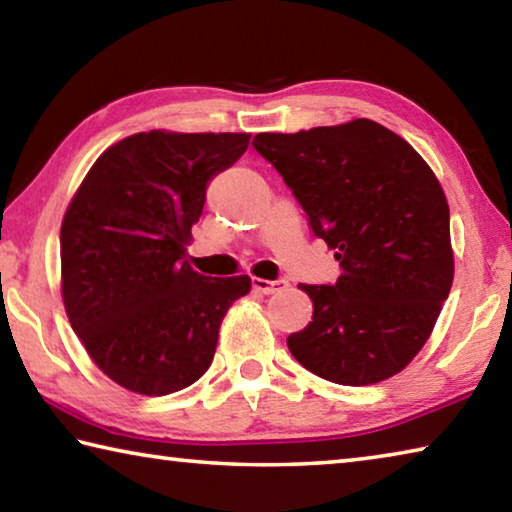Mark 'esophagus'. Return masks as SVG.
Returning a JSON list of instances; mask_svg holds the SVG:
<instances>
[{
    "mask_svg": "<svg viewBox=\"0 0 512 512\" xmlns=\"http://www.w3.org/2000/svg\"><path fill=\"white\" fill-rule=\"evenodd\" d=\"M287 287H289L287 280H262V277H253V289L264 293V296H271V293H277Z\"/></svg>",
    "mask_w": 512,
    "mask_h": 512,
    "instance_id": "obj_1",
    "label": "esophagus"
}]
</instances>
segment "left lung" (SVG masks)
<instances>
[{"instance_id":"obj_1","label":"left lung","mask_w":512,"mask_h":512,"mask_svg":"<svg viewBox=\"0 0 512 512\" xmlns=\"http://www.w3.org/2000/svg\"><path fill=\"white\" fill-rule=\"evenodd\" d=\"M253 146L343 271L334 284H298L314 316L287 339L291 354L343 386L397 375L429 339L454 280L449 205L433 171L370 119L259 133Z\"/></svg>"}]
</instances>
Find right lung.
I'll return each mask as SVG.
<instances>
[{
    "label": "right lung",
    "mask_w": 512,
    "mask_h": 512,
    "mask_svg": "<svg viewBox=\"0 0 512 512\" xmlns=\"http://www.w3.org/2000/svg\"><path fill=\"white\" fill-rule=\"evenodd\" d=\"M246 133H137L92 164L60 228L63 300L94 363L140 395H169L210 368L219 327L250 277L185 262L210 180Z\"/></svg>",
    "instance_id": "1"
}]
</instances>
